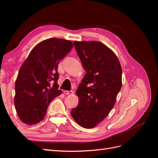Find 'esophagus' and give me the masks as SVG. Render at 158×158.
I'll return each instance as SVG.
<instances>
[{"label":"esophagus","instance_id":"1","mask_svg":"<svg viewBox=\"0 0 158 158\" xmlns=\"http://www.w3.org/2000/svg\"><path fill=\"white\" fill-rule=\"evenodd\" d=\"M64 94L65 95H72L74 94L73 91H67V90H64Z\"/></svg>","mask_w":158,"mask_h":158}]
</instances>
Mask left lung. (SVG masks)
Listing matches in <instances>:
<instances>
[{
  "label": "left lung",
  "mask_w": 158,
  "mask_h": 158,
  "mask_svg": "<svg viewBox=\"0 0 158 158\" xmlns=\"http://www.w3.org/2000/svg\"><path fill=\"white\" fill-rule=\"evenodd\" d=\"M86 74L76 94L78 106L71 110L74 120L93 128L109 115L122 85V70L115 53L98 41H74Z\"/></svg>",
  "instance_id": "8db88e82"
}]
</instances>
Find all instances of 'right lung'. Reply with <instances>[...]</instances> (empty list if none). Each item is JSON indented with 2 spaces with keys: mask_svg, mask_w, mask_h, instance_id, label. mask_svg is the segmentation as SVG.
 I'll use <instances>...</instances> for the list:
<instances>
[{
  "mask_svg": "<svg viewBox=\"0 0 158 158\" xmlns=\"http://www.w3.org/2000/svg\"><path fill=\"white\" fill-rule=\"evenodd\" d=\"M73 43L57 38L38 43L20 67L14 104L20 120L28 125L41 122L49 103L62 94L57 83L58 63L72 49Z\"/></svg>",
  "mask_w": 158,
  "mask_h": 158,
  "instance_id": "add662e5",
  "label": "right lung"
}]
</instances>
